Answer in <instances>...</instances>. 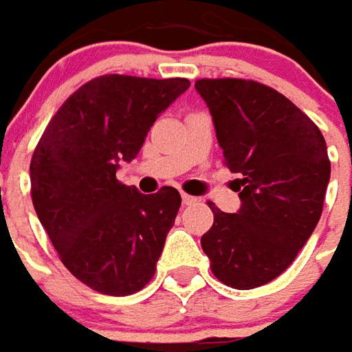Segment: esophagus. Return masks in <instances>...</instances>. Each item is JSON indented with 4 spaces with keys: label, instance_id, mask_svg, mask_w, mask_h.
Returning <instances> with one entry per match:
<instances>
[{
    "label": "esophagus",
    "instance_id": "1",
    "mask_svg": "<svg viewBox=\"0 0 352 352\" xmlns=\"http://www.w3.org/2000/svg\"><path fill=\"white\" fill-rule=\"evenodd\" d=\"M181 198H183L184 206H192V204H196V201H198V198H194V196H190V194H183Z\"/></svg>",
    "mask_w": 352,
    "mask_h": 352
}]
</instances>
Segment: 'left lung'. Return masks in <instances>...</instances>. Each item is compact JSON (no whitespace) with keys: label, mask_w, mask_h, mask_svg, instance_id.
I'll return each instance as SVG.
<instances>
[{"label":"left lung","mask_w":352,"mask_h":352,"mask_svg":"<svg viewBox=\"0 0 352 352\" xmlns=\"http://www.w3.org/2000/svg\"><path fill=\"white\" fill-rule=\"evenodd\" d=\"M213 115L224 166L239 173L241 209L213 201L201 249L217 279L237 290L262 287L287 270L317 226L330 181L326 141L283 94L251 79H198Z\"/></svg>","instance_id":"1"}]
</instances>
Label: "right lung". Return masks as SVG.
I'll return each mask as SVG.
<instances>
[{
  "label": "right lung",
  "mask_w": 352,
  "mask_h": 352,
  "mask_svg": "<svg viewBox=\"0 0 352 352\" xmlns=\"http://www.w3.org/2000/svg\"><path fill=\"white\" fill-rule=\"evenodd\" d=\"M190 80L101 75L50 118L30 164L32 201L62 264L87 287L130 296L151 283L181 194H141L116 179Z\"/></svg>",
  "instance_id": "obj_1"
}]
</instances>
